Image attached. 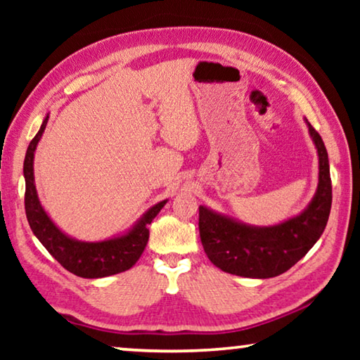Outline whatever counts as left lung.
I'll use <instances>...</instances> for the list:
<instances>
[{
    "instance_id": "8db88e82",
    "label": "left lung",
    "mask_w": 360,
    "mask_h": 360,
    "mask_svg": "<svg viewBox=\"0 0 360 360\" xmlns=\"http://www.w3.org/2000/svg\"><path fill=\"white\" fill-rule=\"evenodd\" d=\"M309 136L319 157V181L311 202L281 224L257 227L200 206V238L208 259L230 275L266 279L294 266L324 231L332 206V181L324 141L311 124Z\"/></svg>"
}]
</instances>
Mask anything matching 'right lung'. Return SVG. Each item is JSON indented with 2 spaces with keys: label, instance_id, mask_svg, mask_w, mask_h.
Returning <instances> with one entry per match:
<instances>
[{
  "label": "right lung",
  "instance_id": "add662e5",
  "mask_svg": "<svg viewBox=\"0 0 360 360\" xmlns=\"http://www.w3.org/2000/svg\"><path fill=\"white\" fill-rule=\"evenodd\" d=\"M49 114L42 120V125L36 136L30 143L25 162H23V176H25V212L30 227L36 238L41 241L49 254L60 265L81 278H105L117 275L129 270L141 257L149 240V224L160 212L168 200L158 202L138 219L131 229L125 233L103 241H81L71 238L60 230L38 198L34 186V150L42 133L46 130Z\"/></svg>",
  "mask_w": 360,
  "mask_h": 360
}]
</instances>
